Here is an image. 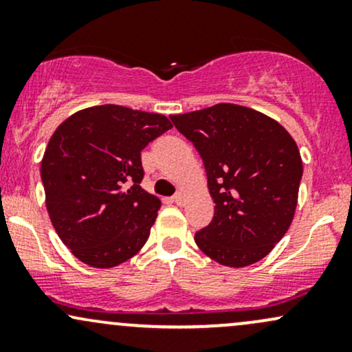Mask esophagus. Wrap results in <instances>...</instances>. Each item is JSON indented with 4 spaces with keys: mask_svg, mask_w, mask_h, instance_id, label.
Here are the masks:
<instances>
[{
    "mask_svg": "<svg viewBox=\"0 0 352 352\" xmlns=\"http://www.w3.org/2000/svg\"><path fill=\"white\" fill-rule=\"evenodd\" d=\"M172 200L175 201L177 205H184V204H185V197H184V193H182V192L175 193V195H173V199H172Z\"/></svg>",
    "mask_w": 352,
    "mask_h": 352,
    "instance_id": "1",
    "label": "esophagus"
}]
</instances>
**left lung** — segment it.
I'll use <instances>...</instances> for the list:
<instances>
[{
  "label": "left lung",
  "mask_w": 352,
  "mask_h": 352,
  "mask_svg": "<svg viewBox=\"0 0 352 352\" xmlns=\"http://www.w3.org/2000/svg\"><path fill=\"white\" fill-rule=\"evenodd\" d=\"M170 119L199 151L215 201L195 243L232 268L260 261L288 232L298 205L302 162L294 139L272 117L238 104Z\"/></svg>",
  "instance_id": "1"
}]
</instances>
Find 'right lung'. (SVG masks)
Masks as SVG:
<instances>
[{
    "mask_svg": "<svg viewBox=\"0 0 352 352\" xmlns=\"http://www.w3.org/2000/svg\"><path fill=\"white\" fill-rule=\"evenodd\" d=\"M172 129L162 114L104 104L54 131L41 162L51 223L78 260L112 268L145 245L160 200L140 187V152Z\"/></svg>",
    "mask_w": 352,
    "mask_h": 352,
    "instance_id": "1",
    "label": "right lung"
}]
</instances>
